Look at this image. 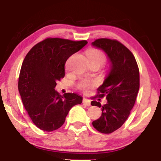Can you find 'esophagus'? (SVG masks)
I'll use <instances>...</instances> for the list:
<instances>
[{"instance_id": "34e87169", "label": "esophagus", "mask_w": 161, "mask_h": 161, "mask_svg": "<svg viewBox=\"0 0 161 161\" xmlns=\"http://www.w3.org/2000/svg\"><path fill=\"white\" fill-rule=\"evenodd\" d=\"M83 103L86 105H87V106H90L91 105V102H90V100H88L86 98H83Z\"/></svg>"}]
</instances>
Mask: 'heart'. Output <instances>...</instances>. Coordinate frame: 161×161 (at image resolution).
Listing matches in <instances>:
<instances>
[{
    "mask_svg": "<svg viewBox=\"0 0 161 161\" xmlns=\"http://www.w3.org/2000/svg\"><path fill=\"white\" fill-rule=\"evenodd\" d=\"M86 56L91 64H97L99 65L103 64L106 60V56L102 50L97 48H90L86 51ZM95 82L89 79H83L78 83V88L80 90H86L89 88L93 87Z\"/></svg>",
    "mask_w": 161,
    "mask_h": 161,
    "instance_id": "obj_1",
    "label": "heart"
}]
</instances>
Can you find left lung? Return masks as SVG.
I'll list each match as a JSON object with an SVG mask.
<instances>
[{
    "label": "left lung",
    "mask_w": 161,
    "mask_h": 161,
    "mask_svg": "<svg viewBox=\"0 0 161 161\" xmlns=\"http://www.w3.org/2000/svg\"><path fill=\"white\" fill-rule=\"evenodd\" d=\"M92 45L104 50L111 64L97 94L100 98L105 97L108 103L103 105L95 100L91 103L102 109V115L92 125L100 133L108 134L122 127L134 106L139 90V69L130 50L116 39H98Z\"/></svg>",
    "instance_id": "8db88e82"
}]
</instances>
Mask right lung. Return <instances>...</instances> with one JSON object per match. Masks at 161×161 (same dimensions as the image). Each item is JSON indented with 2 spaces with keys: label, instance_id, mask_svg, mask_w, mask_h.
I'll use <instances>...</instances> for the list:
<instances>
[{
  "label": "right lung",
  "instance_id": "right-lung-1",
  "mask_svg": "<svg viewBox=\"0 0 161 161\" xmlns=\"http://www.w3.org/2000/svg\"><path fill=\"white\" fill-rule=\"evenodd\" d=\"M86 40L47 38L26 55L19 72L18 90L31 119L39 129L51 132L64 125L74 105L81 104L75 93L61 95L55 87L65 75L66 61L84 47Z\"/></svg>",
  "mask_w": 161,
  "mask_h": 161
}]
</instances>
